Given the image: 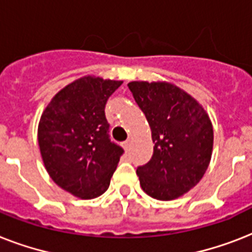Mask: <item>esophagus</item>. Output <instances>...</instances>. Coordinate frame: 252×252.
<instances>
[{
	"instance_id": "1",
	"label": "esophagus",
	"mask_w": 252,
	"mask_h": 252,
	"mask_svg": "<svg viewBox=\"0 0 252 252\" xmlns=\"http://www.w3.org/2000/svg\"><path fill=\"white\" fill-rule=\"evenodd\" d=\"M130 142H132V141H130V138H128V140H126V141L123 142V148H124V149H126V150L129 149Z\"/></svg>"
}]
</instances>
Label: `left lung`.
I'll use <instances>...</instances> for the list:
<instances>
[{"mask_svg": "<svg viewBox=\"0 0 252 252\" xmlns=\"http://www.w3.org/2000/svg\"><path fill=\"white\" fill-rule=\"evenodd\" d=\"M130 93L152 129L153 156L138 166L145 193L157 200H174L199 183L213 149V126L195 98L168 82L133 81Z\"/></svg>", "mask_w": 252, "mask_h": 252, "instance_id": "1", "label": "left lung"}]
</instances>
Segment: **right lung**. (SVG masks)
<instances>
[{
    "instance_id": "right-lung-1",
    "label": "right lung",
    "mask_w": 252,
    "mask_h": 252,
    "mask_svg": "<svg viewBox=\"0 0 252 252\" xmlns=\"http://www.w3.org/2000/svg\"><path fill=\"white\" fill-rule=\"evenodd\" d=\"M123 81L86 76L61 89L41 114L40 154L49 176L69 193L94 199L107 191L124 150L110 140L104 107Z\"/></svg>"
}]
</instances>
